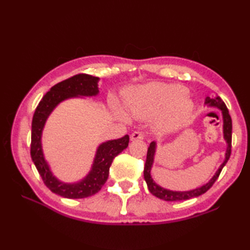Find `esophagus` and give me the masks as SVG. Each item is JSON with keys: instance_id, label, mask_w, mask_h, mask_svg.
Returning <instances> with one entry per match:
<instances>
[{"instance_id": "obj_1", "label": "esophagus", "mask_w": 250, "mask_h": 250, "mask_svg": "<svg viewBox=\"0 0 250 250\" xmlns=\"http://www.w3.org/2000/svg\"><path fill=\"white\" fill-rule=\"evenodd\" d=\"M145 137L144 133L141 131H134L133 133L131 134V140L132 141H135V140H143Z\"/></svg>"}]
</instances>
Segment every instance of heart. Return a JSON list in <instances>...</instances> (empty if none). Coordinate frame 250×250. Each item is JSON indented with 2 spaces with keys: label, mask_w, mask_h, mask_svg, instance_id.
Masks as SVG:
<instances>
[{
  "label": "heart",
  "mask_w": 250,
  "mask_h": 250,
  "mask_svg": "<svg viewBox=\"0 0 250 250\" xmlns=\"http://www.w3.org/2000/svg\"><path fill=\"white\" fill-rule=\"evenodd\" d=\"M125 105L137 118L156 117V125L162 131H174L183 126L192 111L187 90L179 84L163 83L133 89L125 99Z\"/></svg>",
  "instance_id": "heart-1"
}]
</instances>
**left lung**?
<instances>
[{
    "label": "left lung",
    "instance_id": "1",
    "mask_svg": "<svg viewBox=\"0 0 250 250\" xmlns=\"http://www.w3.org/2000/svg\"><path fill=\"white\" fill-rule=\"evenodd\" d=\"M206 103H208L210 106H215V107L221 109L222 111V118H224V136H225L226 142L228 143L226 159L224 163L221 164L220 167L218 168V171H217L216 174L214 175V177L211 178L206 185L202 186L200 188H196L194 190H190V191H171V190L164 189L153 182V179L150 176V169L152 167L153 157H155V151H156V143L151 142L147 150V158H146V162L144 167V178L146 180V184L148 186V189L150 191V193L157 196V198L164 201H183V200L196 198V196L205 193L206 191L215 184L217 178L219 177L222 168H224L226 163L228 162V160H229V158L231 156V147H232V119L229 114V110H228L224 101H222L219 97H217L216 99L207 98Z\"/></svg>",
    "mask_w": 250,
    "mask_h": 250
}]
</instances>
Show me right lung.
Masks as SVG:
<instances>
[{
  "label": "right lung",
  "mask_w": 250,
  "mask_h": 250,
  "mask_svg": "<svg viewBox=\"0 0 250 250\" xmlns=\"http://www.w3.org/2000/svg\"><path fill=\"white\" fill-rule=\"evenodd\" d=\"M98 77L88 74H77L51 87L37 105L32 119L31 131V158L39 171L46 187L54 193L67 199H83L95 194L103 187L108 178L109 167L114 158L129 145V135L118 140L108 141L101 144L97 150L91 171L82 182L64 184L58 180L50 172L42 150V131L46 119L56 106L68 98L92 97L97 95Z\"/></svg>",
  "instance_id": "1"
}]
</instances>
